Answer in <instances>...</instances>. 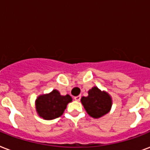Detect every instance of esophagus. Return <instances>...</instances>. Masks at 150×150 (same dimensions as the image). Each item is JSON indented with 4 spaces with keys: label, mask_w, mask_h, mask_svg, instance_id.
<instances>
[{
    "label": "esophagus",
    "mask_w": 150,
    "mask_h": 150,
    "mask_svg": "<svg viewBox=\"0 0 150 150\" xmlns=\"http://www.w3.org/2000/svg\"><path fill=\"white\" fill-rule=\"evenodd\" d=\"M81 98V96H76V97H74V99L76 101H80Z\"/></svg>",
    "instance_id": "34e87169"
}]
</instances>
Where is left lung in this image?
I'll use <instances>...</instances> for the list:
<instances>
[{"label":"left lung","instance_id":"1","mask_svg":"<svg viewBox=\"0 0 150 150\" xmlns=\"http://www.w3.org/2000/svg\"><path fill=\"white\" fill-rule=\"evenodd\" d=\"M81 103L87 112L94 118H99L106 114L112 106L111 97L96 87L88 91V96L81 98Z\"/></svg>","mask_w":150,"mask_h":150}]
</instances>
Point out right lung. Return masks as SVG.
<instances>
[{
	"mask_svg": "<svg viewBox=\"0 0 150 150\" xmlns=\"http://www.w3.org/2000/svg\"><path fill=\"white\" fill-rule=\"evenodd\" d=\"M72 101L69 95L61 96L57 90L39 96L36 101V110L40 117L45 120H53L62 116L67 104Z\"/></svg>",
	"mask_w": 150,
	"mask_h": 150,
	"instance_id": "add662e5",
	"label": "right lung"
}]
</instances>
